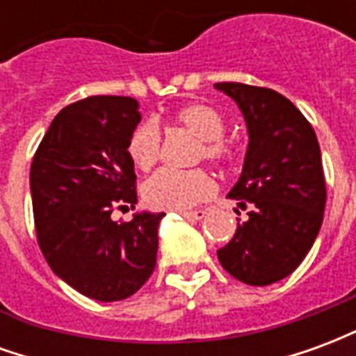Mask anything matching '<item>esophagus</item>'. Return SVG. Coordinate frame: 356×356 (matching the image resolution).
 I'll return each mask as SVG.
<instances>
[{
  "instance_id": "obj_1",
  "label": "esophagus",
  "mask_w": 356,
  "mask_h": 356,
  "mask_svg": "<svg viewBox=\"0 0 356 356\" xmlns=\"http://www.w3.org/2000/svg\"><path fill=\"white\" fill-rule=\"evenodd\" d=\"M181 216L185 217V219H204L206 217V211L204 209H194V211H181Z\"/></svg>"
}]
</instances>
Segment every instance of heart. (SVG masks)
Wrapping results in <instances>:
<instances>
[{"label": "heart", "mask_w": 356, "mask_h": 356, "mask_svg": "<svg viewBox=\"0 0 356 356\" xmlns=\"http://www.w3.org/2000/svg\"><path fill=\"white\" fill-rule=\"evenodd\" d=\"M173 120L200 139L198 158L216 165L232 162L234 148L223 139L225 120L213 106L191 102L173 114ZM127 154L135 168L147 171L160 160L162 135L152 122L137 125L127 140ZM216 191V183L204 170L156 171L143 185V200L147 206L165 211H181L206 200Z\"/></svg>", "instance_id": "obj_1"}]
</instances>
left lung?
<instances>
[{"mask_svg":"<svg viewBox=\"0 0 356 356\" xmlns=\"http://www.w3.org/2000/svg\"><path fill=\"white\" fill-rule=\"evenodd\" d=\"M216 89L238 104L250 137L242 175L229 193L238 208H248V219L217 257L240 282L268 286L299 267L321 231L326 206L321 147L284 95L236 81Z\"/></svg>","mask_w":356,"mask_h":356,"instance_id":"1","label":"left lung"}]
</instances>
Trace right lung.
Listing matches in <instances>:
<instances>
[{
    "label": "right lung",
    "mask_w": 356,
    "mask_h": 356,
    "mask_svg": "<svg viewBox=\"0 0 356 356\" xmlns=\"http://www.w3.org/2000/svg\"><path fill=\"white\" fill-rule=\"evenodd\" d=\"M140 122L131 97L101 95L68 104L51 122L30 168L38 244L53 273L97 301L133 296L156 267L165 213L135 208V165L127 140Z\"/></svg>",
    "instance_id": "add662e5"
}]
</instances>
